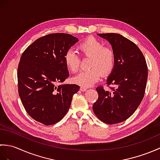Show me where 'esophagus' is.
<instances>
[{
  "mask_svg": "<svg viewBox=\"0 0 160 160\" xmlns=\"http://www.w3.org/2000/svg\"><path fill=\"white\" fill-rule=\"evenodd\" d=\"M87 87H80V90L82 91H87Z\"/></svg>",
  "mask_w": 160,
  "mask_h": 160,
  "instance_id": "34e87169",
  "label": "esophagus"
}]
</instances>
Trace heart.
Instances as JSON below:
<instances>
[{"instance_id":"obj_1","label":"heart","mask_w":160,"mask_h":160,"mask_svg":"<svg viewBox=\"0 0 160 160\" xmlns=\"http://www.w3.org/2000/svg\"><path fill=\"white\" fill-rule=\"evenodd\" d=\"M78 50L83 57L90 58L89 69L81 71L74 78V81L82 87H91L101 77L109 75L115 65V54L113 49L104 47L99 40L89 37L80 42ZM64 62L72 73H76L80 68V58L73 50H69L64 55Z\"/></svg>"}]
</instances>
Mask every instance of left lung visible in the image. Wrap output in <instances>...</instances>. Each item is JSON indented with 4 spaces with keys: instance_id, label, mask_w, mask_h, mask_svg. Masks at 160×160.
Segmentation results:
<instances>
[{
    "instance_id": "8db88e82",
    "label": "left lung",
    "mask_w": 160,
    "mask_h": 160,
    "mask_svg": "<svg viewBox=\"0 0 160 160\" xmlns=\"http://www.w3.org/2000/svg\"><path fill=\"white\" fill-rule=\"evenodd\" d=\"M107 40L115 54V65L107 80V86L96 88L97 101L93 111L98 119L108 124H118L131 117L143 99L148 67L143 53L130 40L118 33H98Z\"/></svg>"
}]
</instances>
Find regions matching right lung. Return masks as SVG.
<instances>
[{"label":"right lung","mask_w":160,"mask_h":160,"mask_svg":"<svg viewBox=\"0 0 160 160\" xmlns=\"http://www.w3.org/2000/svg\"><path fill=\"white\" fill-rule=\"evenodd\" d=\"M78 41L68 33H51L39 38L22 53L18 64V94L33 120L52 125L62 120L70 107L77 84H60L69 77L64 55Z\"/></svg>","instance_id":"1"}]
</instances>
